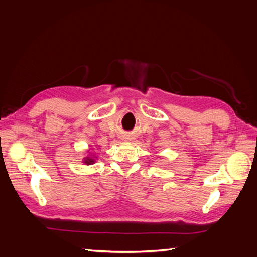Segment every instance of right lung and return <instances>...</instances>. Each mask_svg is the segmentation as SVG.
Returning <instances> with one entry per match:
<instances>
[{
	"instance_id": "1",
	"label": "right lung",
	"mask_w": 257,
	"mask_h": 257,
	"mask_svg": "<svg viewBox=\"0 0 257 257\" xmlns=\"http://www.w3.org/2000/svg\"><path fill=\"white\" fill-rule=\"evenodd\" d=\"M84 163H86V165H92V163H95V159L92 157H86L84 158Z\"/></svg>"
}]
</instances>
